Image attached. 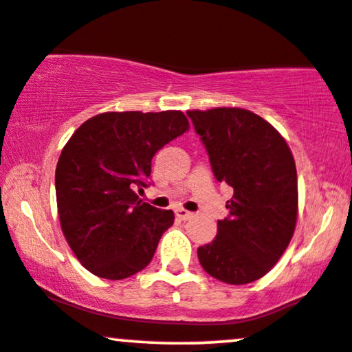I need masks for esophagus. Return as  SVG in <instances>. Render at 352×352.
I'll return each instance as SVG.
<instances>
[{
	"label": "esophagus",
	"mask_w": 352,
	"mask_h": 352,
	"mask_svg": "<svg viewBox=\"0 0 352 352\" xmlns=\"http://www.w3.org/2000/svg\"><path fill=\"white\" fill-rule=\"evenodd\" d=\"M175 217L179 218V219H182V221H187V219H190V218L193 217V213H190V211L180 208V210L175 211Z\"/></svg>",
	"instance_id": "obj_1"
}]
</instances>
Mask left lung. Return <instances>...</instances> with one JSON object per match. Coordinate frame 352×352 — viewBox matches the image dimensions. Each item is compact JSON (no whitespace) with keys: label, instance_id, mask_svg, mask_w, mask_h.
I'll return each mask as SVG.
<instances>
[{"label":"left lung","instance_id":"left-lung-1","mask_svg":"<svg viewBox=\"0 0 352 352\" xmlns=\"http://www.w3.org/2000/svg\"><path fill=\"white\" fill-rule=\"evenodd\" d=\"M218 182L234 190L218 234L198 248L206 274L231 285L264 277L285 252L298 213L297 167L270 122L243 108L187 111Z\"/></svg>","mask_w":352,"mask_h":352}]
</instances>
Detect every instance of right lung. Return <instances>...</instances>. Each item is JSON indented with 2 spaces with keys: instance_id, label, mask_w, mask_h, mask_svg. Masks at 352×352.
Instances as JSON below:
<instances>
[{
  "instance_id": "1",
  "label": "right lung",
  "mask_w": 352,
  "mask_h": 352,
  "mask_svg": "<svg viewBox=\"0 0 352 352\" xmlns=\"http://www.w3.org/2000/svg\"><path fill=\"white\" fill-rule=\"evenodd\" d=\"M182 111H111L85 121L62 149L55 193L62 232L91 274L121 280L149 265L172 210L139 200L155 152L188 131Z\"/></svg>"
}]
</instances>
